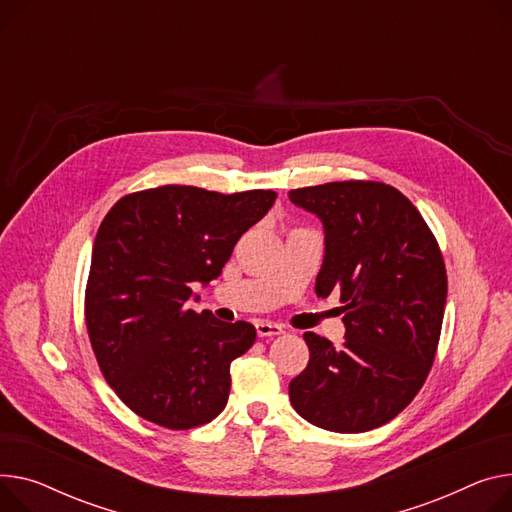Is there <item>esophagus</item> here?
Listing matches in <instances>:
<instances>
[{
	"mask_svg": "<svg viewBox=\"0 0 512 512\" xmlns=\"http://www.w3.org/2000/svg\"><path fill=\"white\" fill-rule=\"evenodd\" d=\"M255 329H257L259 337H274V335L284 333V327L280 323H271V321H257Z\"/></svg>",
	"mask_w": 512,
	"mask_h": 512,
	"instance_id": "34e87169",
	"label": "esophagus"
}]
</instances>
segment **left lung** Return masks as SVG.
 Returning a JSON list of instances; mask_svg holds the SVG:
<instances>
[{"instance_id": "1", "label": "left lung", "mask_w": 512, "mask_h": 512, "mask_svg": "<svg viewBox=\"0 0 512 512\" xmlns=\"http://www.w3.org/2000/svg\"><path fill=\"white\" fill-rule=\"evenodd\" d=\"M325 230L315 292L344 302L346 342L304 333L311 358L290 381L294 410L331 432H366L403 412L432 368L447 269L414 203L391 185L342 181L292 189Z\"/></svg>"}]
</instances>
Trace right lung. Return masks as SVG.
Returning a JSON list of instances; mask_svg holds the SVG:
<instances>
[{"instance_id":"obj_1","label":"right lung","mask_w":512,"mask_h":512,"mask_svg":"<svg viewBox=\"0 0 512 512\" xmlns=\"http://www.w3.org/2000/svg\"><path fill=\"white\" fill-rule=\"evenodd\" d=\"M274 191L164 185L121 197L102 220L86 284L98 366L140 418L170 430L212 422L228 401L230 362L255 342L247 321L191 309L234 245L274 206ZM199 296H195L197 300Z\"/></svg>"}]
</instances>
